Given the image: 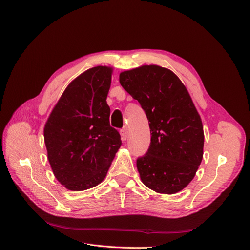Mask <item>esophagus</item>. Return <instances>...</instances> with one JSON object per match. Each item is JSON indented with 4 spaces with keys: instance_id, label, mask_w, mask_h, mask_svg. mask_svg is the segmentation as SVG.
<instances>
[{
    "instance_id": "esophagus-1",
    "label": "esophagus",
    "mask_w": 250,
    "mask_h": 250,
    "mask_svg": "<svg viewBox=\"0 0 250 250\" xmlns=\"http://www.w3.org/2000/svg\"><path fill=\"white\" fill-rule=\"evenodd\" d=\"M120 133H121V138H122V140H123V141H126L127 135H128V131H127L126 128H123V129L120 131Z\"/></svg>"
}]
</instances>
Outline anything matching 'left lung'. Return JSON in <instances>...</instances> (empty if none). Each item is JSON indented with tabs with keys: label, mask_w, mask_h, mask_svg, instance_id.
Segmentation results:
<instances>
[{
	"label": "left lung",
	"mask_w": 250,
	"mask_h": 250,
	"mask_svg": "<svg viewBox=\"0 0 250 250\" xmlns=\"http://www.w3.org/2000/svg\"><path fill=\"white\" fill-rule=\"evenodd\" d=\"M119 79L150 122V147L137 161L142 183L160 194L180 192L203 157L202 121L190 94L171 70L156 64L124 71Z\"/></svg>",
	"instance_id": "1"
}]
</instances>
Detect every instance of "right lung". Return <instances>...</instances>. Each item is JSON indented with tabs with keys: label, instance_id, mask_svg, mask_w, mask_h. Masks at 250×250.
<instances>
[{
	"label": "right lung",
	"instance_id": "obj_1",
	"mask_svg": "<svg viewBox=\"0 0 250 250\" xmlns=\"http://www.w3.org/2000/svg\"><path fill=\"white\" fill-rule=\"evenodd\" d=\"M111 66L98 65L66 86L43 128L53 174L70 191L101 184L121 146L119 132L109 125L106 99Z\"/></svg>",
	"mask_w": 250,
	"mask_h": 250
}]
</instances>
